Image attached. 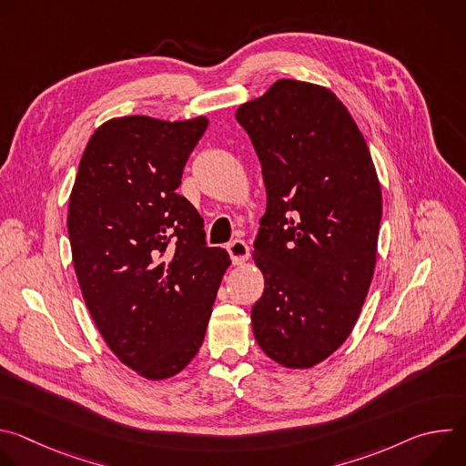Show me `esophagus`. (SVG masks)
Returning a JSON list of instances; mask_svg holds the SVG:
<instances>
[{
    "instance_id": "1",
    "label": "esophagus",
    "mask_w": 466,
    "mask_h": 466,
    "mask_svg": "<svg viewBox=\"0 0 466 466\" xmlns=\"http://www.w3.org/2000/svg\"><path fill=\"white\" fill-rule=\"evenodd\" d=\"M227 250H228L232 261H234L236 265L245 263L247 258H248V254H250L248 245H247L243 239H232V241L227 245Z\"/></svg>"
}]
</instances>
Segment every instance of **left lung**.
<instances>
[{"label": "left lung", "mask_w": 466, "mask_h": 466, "mask_svg": "<svg viewBox=\"0 0 466 466\" xmlns=\"http://www.w3.org/2000/svg\"><path fill=\"white\" fill-rule=\"evenodd\" d=\"M268 208L254 239L265 277L250 311L261 350L308 369L352 331L376 263L381 189L365 138L322 86L280 79L241 105Z\"/></svg>", "instance_id": "1"}]
</instances>
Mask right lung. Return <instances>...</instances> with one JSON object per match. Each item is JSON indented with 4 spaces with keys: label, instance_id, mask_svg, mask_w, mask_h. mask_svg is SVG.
<instances>
[{
    "label": "right lung",
    "instance_id": "1",
    "mask_svg": "<svg viewBox=\"0 0 466 466\" xmlns=\"http://www.w3.org/2000/svg\"><path fill=\"white\" fill-rule=\"evenodd\" d=\"M207 117L103 123L76 177L68 236L88 311L110 350L149 380L180 372L205 341L228 252L177 193Z\"/></svg>",
    "mask_w": 466,
    "mask_h": 466
}]
</instances>
